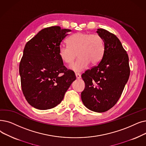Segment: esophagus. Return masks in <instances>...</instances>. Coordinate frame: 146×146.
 Segmentation results:
<instances>
[{
  "instance_id": "esophagus-1",
  "label": "esophagus",
  "mask_w": 146,
  "mask_h": 146,
  "mask_svg": "<svg viewBox=\"0 0 146 146\" xmlns=\"http://www.w3.org/2000/svg\"><path fill=\"white\" fill-rule=\"evenodd\" d=\"M75 74H76V77L78 79H79L81 78V75L79 73H76Z\"/></svg>"
}]
</instances>
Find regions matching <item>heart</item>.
<instances>
[{"label":"heart","mask_w":146,"mask_h":146,"mask_svg":"<svg viewBox=\"0 0 146 146\" xmlns=\"http://www.w3.org/2000/svg\"><path fill=\"white\" fill-rule=\"evenodd\" d=\"M68 46L61 45L58 47V55L66 64H70L78 56L77 60L70 66L75 72L84 70L89 63L92 66L97 65L104 53V40L98 34L78 32L68 38Z\"/></svg>","instance_id":"1"}]
</instances>
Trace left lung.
<instances>
[{
    "mask_svg": "<svg viewBox=\"0 0 146 146\" xmlns=\"http://www.w3.org/2000/svg\"><path fill=\"white\" fill-rule=\"evenodd\" d=\"M97 33L104 40V53L97 66L82 74L85 90L84 104L92 111L102 113L115 106L122 95L130 74L129 58L118 38L103 29Z\"/></svg>",
    "mask_w": 146,
    "mask_h": 146,
    "instance_id": "left-lung-1",
    "label": "left lung"
}]
</instances>
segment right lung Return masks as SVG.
I'll return each mask as SVG.
<instances>
[{
  "instance_id": "right-lung-1",
  "label": "right lung",
  "mask_w": 146,
  "mask_h": 146,
  "mask_svg": "<svg viewBox=\"0 0 146 146\" xmlns=\"http://www.w3.org/2000/svg\"><path fill=\"white\" fill-rule=\"evenodd\" d=\"M69 29L52 26L40 30L25 45L19 66L22 91L29 104L39 110L54 108L76 79L58 55Z\"/></svg>"
}]
</instances>
